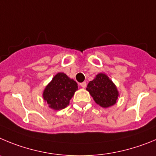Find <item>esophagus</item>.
Segmentation results:
<instances>
[{
    "mask_svg": "<svg viewBox=\"0 0 156 156\" xmlns=\"http://www.w3.org/2000/svg\"><path fill=\"white\" fill-rule=\"evenodd\" d=\"M80 85H81L82 88H85V87H86V85H87V84H86V82H85V81H84V82H81V83L80 84Z\"/></svg>",
    "mask_w": 156,
    "mask_h": 156,
    "instance_id": "obj_1",
    "label": "esophagus"
}]
</instances>
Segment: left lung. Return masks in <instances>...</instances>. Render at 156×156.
Segmentation results:
<instances>
[{
  "label": "left lung",
  "mask_w": 156,
  "mask_h": 156,
  "mask_svg": "<svg viewBox=\"0 0 156 156\" xmlns=\"http://www.w3.org/2000/svg\"><path fill=\"white\" fill-rule=\"evenodd\" d=\"M87 90L91 94L95 102L102 107H109L114 105L118 97V91L113 81L105 74H99L95 78L89 81Z\"/></svg>",
  "instance_id": "obj_1"
}]
</instances>
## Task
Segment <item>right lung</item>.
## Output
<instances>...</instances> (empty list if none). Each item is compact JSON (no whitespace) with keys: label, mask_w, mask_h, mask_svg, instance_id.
I'll use <instances>...</instances> for the list:
<instances>
[{"label":"right lung","mask_w":156,"mask_h":156,"mask_svg":"<svg viewBox=\"0 0 156 156\" xmlns=\"http://www.w3.org/2000/svg\"><path fill=\"white\" fill-rule=\"evenodd\" d=\"M78 89L76 81L68 78L64 73H58L46 87L43 99L51 109H64Z\"/></svg>","instance_id":"right-lung-1"}]
</instances>
